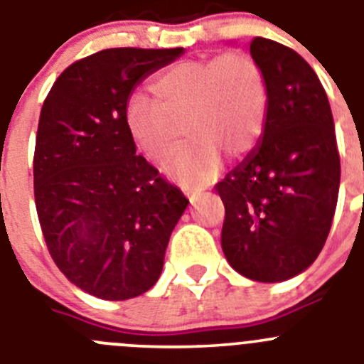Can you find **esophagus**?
<instances>
[{
	"instance_id": "1",
	"label": "esophagus",
	"mask_w": 364,
	"mask_h": 364,
	"mask_svg": "<svg viewBox=\"0 0 364 364\" xmlns=\"http://www.w3.org/2000/svg\"><path fill=\"white\" fill-rule=\"evenodd\" d=\"M203 192V188H199V186H192V188H188V193H193V196H196V193H201Z\"/></svg>"
}]
</instances>
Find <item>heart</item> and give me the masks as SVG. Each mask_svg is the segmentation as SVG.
<instances>
[{"label": "heart", "instance_id": "obj_1", "mask_svg": "<svg viewBox=\"0 0 364 364\" xmlns=\"http://www.w3.org/2000/svg\"><path fill=\"white\" fill-rule=\"evenodd\" d=\"M152 102L134 95L125 105V127L138 151L159 166L174 158L185 181L206 183L220 156L250 154L267 127L269 84L260 63L246 52L181 60L156 75Z\"/></svg>", "mask_w": 364, "mask_h": 364}]
</instances>
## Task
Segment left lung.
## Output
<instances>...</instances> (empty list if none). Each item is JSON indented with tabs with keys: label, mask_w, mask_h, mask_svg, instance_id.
Instances as JSON below:
<instances>
[{
	"label": "left lung",
	"mask_w": 364,
	"mask_h": 364,
	"mask_svg": "<svg viewBox=\"0 0 364 364\" xmlns=\"http://www.w3.org/2000/svg\"><path fill=\"white\" fill-rule=\"evenodd\" d=\"M250 52L267 75L269 118L259 147L215 185L226 212L220 244L246 278L282 282L323 250L341 165L331 104L307 60L264 37Z\"/></svg>",
	"instance_id": "obj_1"
}]
</instances>
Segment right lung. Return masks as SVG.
<instances>
[{"mask_svg": "<svg viewBox=\"0 0 364 364\" xmlns=\"http://www.w3.org/2000/svg\"><path fill=\"white\" fill-rule=\"evenodd\" d=\"M183 48H109L75 60L44 100L33 196L44 242L68 280L129 300L159 278L188 199L136 154L125 127L134 86Z\"/></svg>", "mask_w": 364, "mask_h": 364, "instance_id": "obj_1", "label": "right lung"}]
</instances>
